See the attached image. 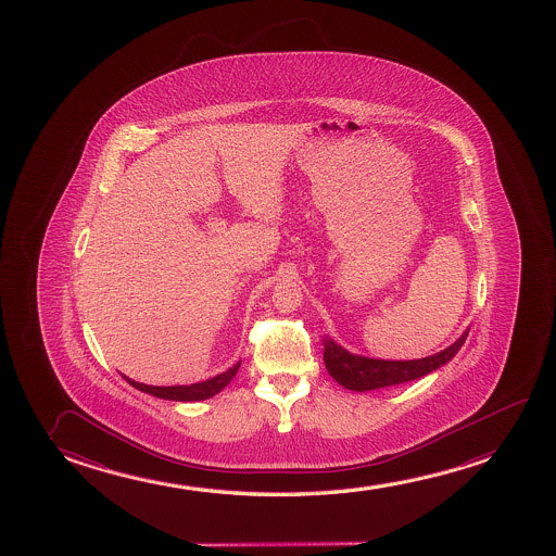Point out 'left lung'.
Wrapping results in <instances>:
<instances>
[{
	"label": "left lung",
	"mask_w": 556,
	"mask_h": 556,
	"mask_svg": "<svg viewBox=\"0 0 556 556\" xmlns=\"http://www.w3.org/2000/svg\"><path fill=\"white\" fill-rule=\"evenodd\" d=\"M467 336H469V329L452 346L421 361L399 362L354 356L351 352L344 351L343 346L328 339L324 343V362L329 376L333 377L337 383L343 384L344 389L358 392L374 391V389H383L392 384L407 383L439 369L454 358Z\"/></svg>",
	"instance_id": "1"
}]
</instances>
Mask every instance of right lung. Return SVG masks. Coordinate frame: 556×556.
I'll return each instance as SVG.
<instances>
[{
    "label": "right lung",
    "mask_w": 556,
    "mask_h": 556,
    "mask_svg": "<svg viewBox=\"0 0 556 556\" xmlns=\"http://www.w3.org/2000/svg\"><path fill=\"white\" fill-rule=\"evenodd\" d=\"M238 368H240V362H238L236 366H232V368L228 369V371H225V374L212 377V379L202 381V383L177 384V387H152V384L137 383V381H134V379H129V377L126 376L122 377L126 379L127 383L135 387V389L147 392V394H152V396H157V399L190 402V400H205L215 396L217 392L223 391V389L230 383V379L236 376Z\"/></svg>",
    "instance_id": "right-lung-1"
}]
</instances>
